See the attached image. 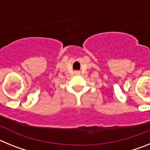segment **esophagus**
Here are the masks:
<instances>
[{"instance_id": "esophagus-1", "label": "esophagus", "mask_w": 150, "mask_h": 150, "mask_svg": "<svg viewBox=\"0 0 150 150\" xmlns=\"http://www.w3.org/2000/svg\"><path fill=\"white\" fill-rule=\"evenodd\" d=\"M75 74H79V71H75Z\"/></svg>"}]
</instances>
